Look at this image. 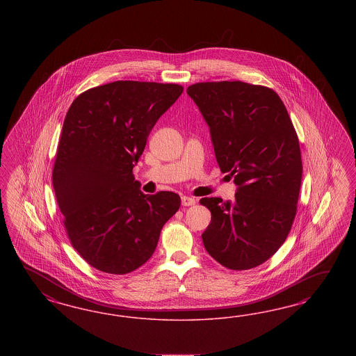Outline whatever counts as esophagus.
I'll return each instance as SVG.
<instances>
[{"instance_id": "obj_1", "label": "esophagus", "mask_w": 356, "mask_h": 356, "mask_svg": "<svg viewBox=\"0 0 356 356\" xmlns=\"http://www.w3.org/2000/svg\"><path fill=\"white\" fill-rule=\"evenodd\" d=\"M195 204V200L192 197H188V195H184L181 197V205L185 206H193Z\"/></svg>"}]
</instances>
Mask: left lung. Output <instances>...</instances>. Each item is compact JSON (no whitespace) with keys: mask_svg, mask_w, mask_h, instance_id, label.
Wrapping results in <instances>:
<instances>
[{"mask_svg":"<svg viewBox=\"0 0 356 356\" xmlns=\"http://www.w3.org/2000/svg\"><path fill=\"white\" fill-rule=\"evenodd\" d=\"M209 128L216 162L237 185L235 200L206 197L207 253L232 270L264 264L280 248L296 216L302 185L298 134L278 94L240 81L186 88Z\"/></svg>","mask_w":356,"mask_h":356,"instance_id":"obj_1","label":"left lung"}]
</instances>
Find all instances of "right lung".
I'll list each match as a JSON object with an SVG mask.
<instances>
[{
  "instance_id": "obj_1",
  "label": "right lung",
  "mask_w": 356,
  "mask_h": 356,
  "mask_svg": "<svg viewBox=\"0 0 356 356\" xmlns=\"http://www.w3.org/2000/svg\"><path fill=\"white\" fill-rule=\"evenodd\" d=\"M184 88L116 81L90 88L64 120L52 183L73 248L92 268L128 274L150 259L181 200L143 194L133 167L151 129Z\"/></svg>"
}]
</instances>
